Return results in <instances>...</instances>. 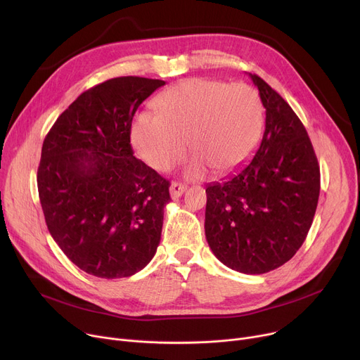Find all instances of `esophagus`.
<instances>
[{"label": "esophagus", "instance_id": "esophagus-1", "mask_svg": "<svg viewBox=\"0 0 360 360\" xmlns=\"http://www.w3.org/2000/svg\"><path fill=\"white\" fill-rule=\"evenodd\" d=\"M186 186L184 184H181V183H172V186H170V196H172V199H179L184 192H186Z\"/></svg>", "mask_w": 360, "mask_h": 360}]
</instances>
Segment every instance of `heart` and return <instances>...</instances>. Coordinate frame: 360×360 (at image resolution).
<instances>
[{
  "label": "heart",
  "mask_w": 360,
  "mask_h": 360,
  "mask_svg": "<svg viewBox=\"0 0 360 360\" xmlns=\"http://www.w3.org/2000/svg\"><path fill=\"white\" fill-rule=\"evenodd\" d=\"M154 113H139L131 128L136 154L154 170L167 172L186 151L195 154L190 177L207 168L228 174L241 167L257 145L263 105L248 84L190 78L160 94Z\"/></svg>",
  "instance_id": "b5f03b06"
}]
</instances>
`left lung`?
<instances>
[{"label":"left lung","instance_id":"obj_1","mask_svg":"<svg viewBox=\"0 0 360 360\" xmlns=\"http://www.w3.org/2000/svg\"><path fill=\"white\" fill-rule=\"evenodd\" d=\"M266 109L257 150L222 183L206 187L205 234L226 267L247 274L278 269L300 250L320 196V165L300 117L259 75Z\"/></svg>","mask_w":360,"mask_h":360}]
</instances>
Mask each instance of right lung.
<instances>
[{"instance_id":"obj_1","label":"right lung","mask_w":360,"mask_h":360,"mask_svg":"<svg viewBox=\"0 0 360 360\" xmlns=\"http://www.w3.org/2000/svg\"><path fill=\"white\" fill-rule=\"evenodd\" d=\"M164 84L142 77L98 84L56 119L41 146L37 190L48 229L93 276H132L160 244L170 183L135 158L131 126Z\"/></svg>"}]
</instances>
